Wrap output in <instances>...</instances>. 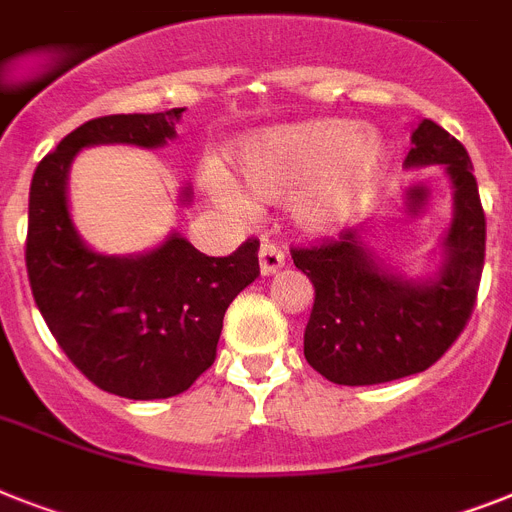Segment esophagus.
Here are the masks:
<instances>
[{"label":"esophagus","mask_w":512,"mask_h":512,"mask_svg":"<svg viewBox=\"0 0 512 512\" xmlns=\"http://www.w3.org/2000/svg\"><path fill=\"white\" fill-rule=\"evenodd\" d=\"M282 266H285V253L274 246V243H264V246L259 248L261 274H264V277H269V274H277Z\"/></svg>","instance_id":"34e87169"}]
</instances>
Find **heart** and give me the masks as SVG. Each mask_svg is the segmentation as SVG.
Here are the masks:
<instances>
[{"mask_svg": "<svg viewBox=\"0 0 512 512\" xmlns=\"http://www.w3.org/2000/svg\"><path fill=\"white\" fill-rule=\"evenodd\" d=\"M387 146L377 133L342 120L274 125L243 135L232 149L235 182L256 201H290L293 222L327 235L358 217L387 167ZM209 196L225 209H243L232 177L209 170Z\"/></svg>", "mask_w": 512, "mask_h": 512, "instance_id": "obj_1", "label": "heart"}]
</instances>
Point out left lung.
Here are the masks:
<instances>
[{"label": "left lung", "mask_w": 512, "mask_h": 512, "mask_svg": "<svg viewBox=\"0 0 512 512\" xmlns=\"http://www.w3.org/2000/svg\"><path fill=\"white\" fill-rule=\"evenodd\" d=\"M405 167H445L453 185V219L439 240L434 272L408 277L387 264L371 230H345L340 240L295 248V266L314 282V308L303 356L335 384L363 387L426 371L458 340L474 311L487 222L463 143L437 122L421 120Z\"/></svg>", "instance_id": "left-lung-1"}]
</instances>
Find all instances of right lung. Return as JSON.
Wrapping results in <instances>:
<instances>
[{"mask_svg": "<svg viewBox=\"0 0 512 512\" xmlns=\"http://www.w3.org/2000/svg\"><path fill=\"white\" fill-rule=\"evenodd\" d=\"M185 109L109 114L83 122L38 162L28 196L25 266L33 301L67 358L104 392L128 400L180 395L217 356L225 311L259 277V240L225 259L172 230L128 256L94 251L67 201L75 156L91 146L162 149ZM177 201L190 206L193 188Z\"/></svg>", "mask_w": 512, "mask_h": 512, "instance_id": "obj_1", "label": "right lung"}]
</instances>
